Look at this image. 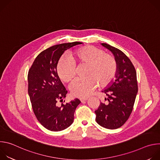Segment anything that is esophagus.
<instances>
[{
	"label": "esophagus",
	"mask_w": 160,
	"mask_h": 160,
	"mask_svg": "<svg viewBox=\"0 0 160 160\" xmlns=\"http://www.w3.org/2000/svg\"><path fill=\"white\" fill-rule=\"evenodd\" d=\"M87 99H88V98H80V101H81L82 103L85 102V101H86Z\"/></svg>",
	"instance_id": "1"
}]
</instances>
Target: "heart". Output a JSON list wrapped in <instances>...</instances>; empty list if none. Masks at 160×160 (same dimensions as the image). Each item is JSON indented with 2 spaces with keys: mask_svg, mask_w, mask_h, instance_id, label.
<instances>
[{
  "mask_svg": "<svg viewBox=\"0 0 160 160\" xmlns=\"http://www.w3.org/2000/svg\"><path fill=\"white\" fill-rule=\"evenodd\" d=\"M73 62L65 57L62 58L57 66L59 78L64 82L72 81L76 75L75 64H88L86 75L88 77L75 80L70 86L72 94L78 98H86L93 92L98 85H108L117 72V62L112 56L92 45L82 47L72 54Z\"/></svg>",
  "mask_w": 160,
  "mask_h": 160,
  "instance_id": "heart-1",
  "label": "heart"
}]
</instances>
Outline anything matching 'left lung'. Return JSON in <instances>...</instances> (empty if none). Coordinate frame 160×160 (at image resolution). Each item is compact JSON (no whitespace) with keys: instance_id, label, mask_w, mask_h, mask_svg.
<instances>
[{"instance_id":"1","label":"left lung","mask_w":160,"mask_h":160,"mask_svg":"<svg viewBox=\"0 0 160 160\" xmlns=\"http://www.w3.org/2000/svg\"><path fill=\"white\" fill-rule=\"evenodd\" d=\"M109 50L117 62L115 79L102 90L107 98L108 104L101 102L95 111L97 123L108 129H117L128 120L132 111L138 92L137 73L129 58L120 50L111 45L101 43Z\"/></svg>"}]
</instances>
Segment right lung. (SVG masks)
<instances>
[{"mask_svg":"<svg viewBox=\"0 0 160 160\" xmlns=\"http://www.w3.org/2000/svg\"><path fill=\"white\" fill-rule=\"evenodd\" d=\"M82 43H61L44 50L35 58L28 72V92L33 112L38 122L49 130L58 132L70 127L81 102L75 99L58 105V101L66 97L68 91L58 75L57 65L65 51Z\"/></svg>","mask_w":160,"mask_h":160,"instance_id":"add662e5","label":"right lung"}]
</instances>
